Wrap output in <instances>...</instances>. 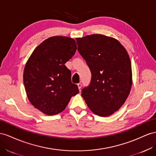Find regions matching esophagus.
I'll use <instances>...</instances> for the list:
<instances>
[{
    "label": "esophagus",
    "instance_id": "34e87169",
    "mask_svg": "<svg viewBox=\"0 0 156 156\" xmlns=\"http://www.w3.org/2000/svg\"><path fill=\"white\" fill-rule=\"evenodd\" d=\"M78 89H79V90H80V91H81V87H82V83H78Z\"/></svg>",
    "mask_w": 156,
    "mask_h": 156
}]
</instances>
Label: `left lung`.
I'll use <instances>...</instances> for the list:
<instances>
[{
  "instance_id": "1",
  "label": "left lung",
  "mask_w": 156,
  "mask_h": 156,
  "mask_svg": "<svg viewBox=\"0 0 156 156\" xmlns=\"http://www.w3.org/2000/svg\"><path fill=\"white\" fill-rule=\"evenodd\" d=\"M78 50L90 69V85L82 96L92 112L108 116L118 111L129 95L132 85L131 61L116 39L103 34L77 38Z\"/></svg>"
}]
</instances>
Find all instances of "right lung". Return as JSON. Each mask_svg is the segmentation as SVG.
Returning <instances> with one entry per match:
<instances>
[{"instance_id":"1","label":"right lung","mask_w":156,"mask_h":156,"mask_svg":"<svg viewBox=\"0 0 156 156\" xmlns=\"http://www.w3.org/2000/svg\"><path fill=\"white\" fill-rule=\"evenodd\" d=\"M77 44L66 37H52L33 51L25 65L23 82L27 95L35 108L47 115L63 111L71 97L79 93L65 64L75 54Z\"/></svg>"}]
</instances>
